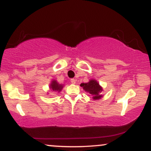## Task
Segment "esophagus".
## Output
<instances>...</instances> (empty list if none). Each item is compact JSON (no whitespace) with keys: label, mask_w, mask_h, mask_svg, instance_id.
Returning a JSON list of instances; mask_svg holds the SVG:
<instances>
[{"label":"esophagus","mask_w":151,"mask_h":151,"mask_svg":"<svg viewBox=\"0 0 151 151\" xmlns=\"http://www.w3.org/2000/svg\"><path fill=\"white\" fill-rule=\"evenodd\" d=\"M70 81H71V83H72V84H75V83H76V79H72L70 80Z\"/></svg>","instance_id":"34e87169"}]
</instances>
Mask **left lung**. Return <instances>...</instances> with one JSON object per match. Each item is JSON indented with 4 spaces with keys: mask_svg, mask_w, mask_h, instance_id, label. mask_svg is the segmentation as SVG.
<instances>
[{
    "mask_svg": "<svg viewBox=\"0 0 151 151\" xmlns=\"http://www.w3.org/2000/svg\"><path fill=\"white\" fill-rule=\"evenodd\" d=\"M83 89L86 91L89 92L90 94L93 96V99L94 100L99 99L102 97V95L100 94L102 91V87L99 85V84L95 79H91L87 83H81L80 84Z\"/></svg>",
    "mask_w": 151,
    "mask_h": 151,
    "instance_id": "1",
    "label": "left lung"
}]
</instances>
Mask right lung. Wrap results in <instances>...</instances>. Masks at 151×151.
<instances>
[{
  "label": "right lung",
  "instance_id": "right-lung-1",
  "mask_svg": "<svg viewBox=\"0 0 151 151\" xmlns=\"http://www.w3.org/2000/svg\"><path fill=\"white\" fill-rule=\"evenodd\" d=\"M50 88L51 89V90H52L53 91H58V92H60V91H61L62 88H63V85L59 84L57 81L53 80L52 81L51 84H50Z\"/></svg>",
  "mask_w": 151,
  "mask_h": 151
}]
</instances>
